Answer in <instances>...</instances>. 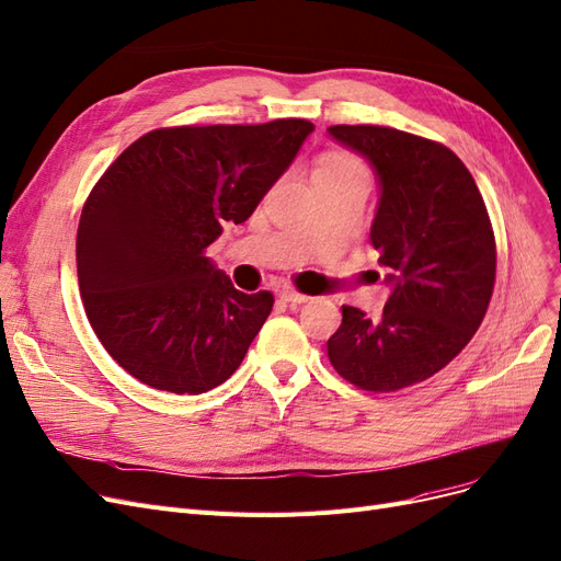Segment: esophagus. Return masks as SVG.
Returning a JSON list of instances; mask_svg holds the SVG:
<instances>
[{
	"label": "esophagus",
	"mask_w": 561,
	"mask_h": 561,
	"mask_svg": "<svg viewBox=\"0 0 561 561\" xmlns=\"http://www.w3.org/2000/svg\"><path fill=\"white\" fill-rule=\"evenodd\" d=\"M278 297H280L285 304H304V301H308L306 295H299V293H295V289H280Z\"/></svg>",
	"instance_id": "1"
}]
</instances>
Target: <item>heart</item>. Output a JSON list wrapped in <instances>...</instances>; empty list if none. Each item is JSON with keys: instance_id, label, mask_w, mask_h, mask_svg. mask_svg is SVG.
Instances as JSON below:
<instances>
[{"instance_id": "heart-1", "label": "heart", "mask_w": 561, "mask_h": 561, "mask_svg": "<svg viewBox=\"0 0 561 561\" xmlns=\"http://www.w3.org/2000/svg\"><path fill=\"white\" fill-rule=\"evenodd\" d=\"M362 164L347 152H330V156L322 158L316 173H345V171H359Z\"/></svg>"}]
</instances>
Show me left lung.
Segmentation results:
<instances>
[{
	"label": "left lung",
	"instance_id": "8db88e82",
	"mask_svg": "<svg viewBox=\"0 0 561 561\" xmlns=\"http://www.w3.org/2000/svg\"><path fill=\"white\" fill-rule=\"evenodd\" d=\"M327 131L376 171L371 245L392 285L378 320L343 306L327 355L357 388L394 392L453 362L485 318L496 276L492 222L469 169L443 144L378 125Z\"/></svg>",
	"mask_w": 561,
	"mask_h": 561
}]
</instances>
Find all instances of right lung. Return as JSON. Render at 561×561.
Instances as JSON below:
<instances>
[{
    "label": "right lung",
    "instance_id": "add662e5",
    "mask_svg": "<svg viewBox=\"0 0 561 561\" xmlns=\"http://www.w3.org/2000/svg\"><path fill=\"white\" fill-rule=\"evenodd\" d=\"M313 123L164 127L144 134L83 206L76 266L106 353L156 390L202 394L239 369L274 308L206 257L222 222H245Z\"/></svg>",
    "mask_w": 561,
    "mask_h": 561
}]
</instances>
